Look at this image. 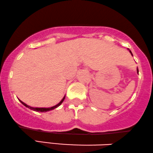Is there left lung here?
Returning <instances> with one entry per match:
<instances>
[{
	"label": "left lung",
	"instance_id": "8db88e82",
	"mask_svg": "<svg viewBox=\"0 0 153 153\" xmlns=\"http://www.w3.org/2000/svg\"><path fill=\"white\" fill-rule=\"evenodd\" d=\"M128 50H129V51H130V53H131V54H132V56H133V55H132V52H131V51H130V49H128ZM137 73H138V72H139V71H138V69H137Z\"/></svg>",
	"mask_w": 153,
	"mask_h": 153
}]
</instances>
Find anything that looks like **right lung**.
Masks as SVG:
<instances>
[{
    "instance_id": "right-lung-1",
    "label": "right lung",
    "mask_w": 153,
    "mask_h": 153,
    "mask_svg": "<svg viewBox=\"0 0 153 153\" xmlns=\"http://www.w3.org/2000/svg\"><path fill=\"white\" fill-rule=\"evenodd\" d=\"M64 99H65V96L64 97V98L62 99V100H61V102H59V104H57L56 105L53 106V107H48V108H45V107H30V106H28L26 104H25L24 102H23L22 101H21V100H19V101L21 102V103L23 104V105L25 106V107H28V108H29L30 109H32V110L33 111H36V112H48V111H50V110H53V109H54L55 108H56V107H58L59 106H60L61 105H62V103L63 102H64Z\"/></svg>"
}]
</instances>
